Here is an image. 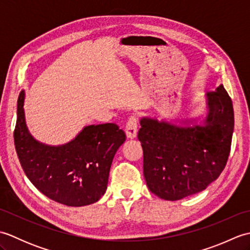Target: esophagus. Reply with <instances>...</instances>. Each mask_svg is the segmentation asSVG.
<instances>
[{
    "mask_svg": "<svg viewBox=\"0 0 250 250\" xmlns=\"http://www.w3.org/2000/svg\"><path fill=\"white\" fill-rule=\"evenodd\" d=\"M125 133L129 139H135L137 134V124L135 116H131L126 121L125 125Z\"/></svg>",
    "mask_w": 250,
    "mask_h": 250,
    "instance_id": "obj_1",
    "label": "esophagus"
}]
</instances>
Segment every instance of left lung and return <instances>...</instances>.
I'll use <instances>...</instances> for the list:
<instances>
[{"label": "left lung", "mask_w": 250, "mask_h": 250, "mask_svg": "<svg viewBox=\"0 0 250 250\" xmlns=\"http://www.w3.org/2000/svg\"><path fill=\"white\" fill-rule=\"evenodd\" d=\"M205 100L203 120L143 117L140 121L144 177L159 198L177 201L199 193L224 171L234 129L232 101L222 84Z\"/></svg>", "instance_id": "1"}]
</instances>
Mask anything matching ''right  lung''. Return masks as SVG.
<instances>
[{
    "instance_id": "1",
    "label": "right lung",
    "mask_w": 250,
    "mask_h": 250,
    "mask_svg": "<svg viewBox=\"0 0 250 250\" xmlns=\"http://www.w3.org/2000/svg\"><path fill=\"white\" fill-rule=\"evenodd\" d=\"M24 98L22 90L14 141L26 177L58 203L78 207L98 202L107 189L111 162L125 141V132L115 124L91 125L65 144H44L32 136L26 125Z\"/></svg>"
}]
</instances>
